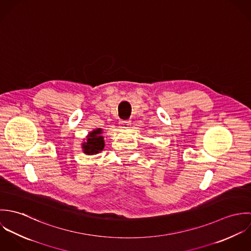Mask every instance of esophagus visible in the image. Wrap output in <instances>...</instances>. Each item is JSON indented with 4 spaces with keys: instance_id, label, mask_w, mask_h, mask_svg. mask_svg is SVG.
I'll return each instance as SVG.
<instances>
[{
    "instance_id": "esophagus-1",
    "label": "esophagus",
    "mask_w": 251,
    "mask_h": 251,
    "mask_svg": "<svg viewBox=\"0 0 251 251\" xmlns=\"http://www.w3.org/2000/svg\"><path fill=\"white\" fill-rule=\"evenodd\" d=\"M130 125V121H121L120 122V126H121V128L122 129H127L128 128V126Z\"/></svg>"
}]
</instances>
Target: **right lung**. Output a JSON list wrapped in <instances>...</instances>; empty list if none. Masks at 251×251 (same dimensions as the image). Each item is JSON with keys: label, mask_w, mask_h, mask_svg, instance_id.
I'll return each mask as SVG.
<instances>
[{"label": "right lung", "mask_w": 251, "mask_h": 251, "mask_svg": "<svg viewBox=\"0 0 251 251\" xmlns=\"http://www.w3.org/2000/svg\"><path fill=\"white\" fill-rule=\"evenodd\" d=\"M102 134L101 128L94 129L92 132H90L87 136L86 142L82 144V149L84 153L88 155L97 154L100 151H101L104 148V139Z\"/></svg>", "instance_id": "1"}]
</instances>
